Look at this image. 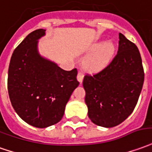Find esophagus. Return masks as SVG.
<instances>
[{
  "label": "esophagus",
  "instance_id": "esophagus-1",
  "mask_svg": "<svg viewBox=\"0 0 152 152\" xmlns=\"http://www.w3.org/2000/svg\"><path fill=\"white\" fill-rule=\"evenodd\" d=\"M84 79V73L82 72H78V74H77V80L79 81L80 83H82Z\"/></svg>",
  "mask_w": 152,
  "mask_h": 152
}]
</instances>
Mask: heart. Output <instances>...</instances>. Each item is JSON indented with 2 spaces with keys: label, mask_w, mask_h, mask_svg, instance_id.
<instances>
[{
  "label": "heart",
  "mask_w": 152,
  "mask_h": 152,
  "mask_svg": "<svg viewBox=\"0 0 152 152\" xmlns=\"http://www.w3.org/2000/svg\"><path fill=\"white\" fill-rule=\"evenodd\" d=\"M97 48V47H96ZM113 53V46L104 43L99 48L85 61V66L91 72H97L104 67Z\"/></svg>",
  "instance_id": "b5f03b06"
}]
</instances>
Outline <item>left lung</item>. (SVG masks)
<instances>
[{"label": "left lung", "mask_w": 152, "mask_h": 152, "mask_svg": "<svg viewBox=\"0 0 152 152\" xmlns=\"http://www.w3.org/2000/svg\"><path fill=\"white\" fill-rule=\"evenodd\" d=\"M118 53L98 73L83 80L88 116L94 124L113 128L135 109L142 89L144 70L135 43L119 33Z\"/></svg>", "instance_id": "8db88e82"}]
</instances>
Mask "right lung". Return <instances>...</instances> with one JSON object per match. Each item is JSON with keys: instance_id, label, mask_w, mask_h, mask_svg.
<instances>
[{"instance_id": "obj_1", "label": "right lung", "mask_w": 152, "mask_h": 152, "mask_svg": "<svg viewBox=\"0 0 152 152\" xmlns=\"http://www.w3.org/2000/svg\"><path fill=\"white\" fill-rule=\"evenodd\" d=\"M45 34L39 28L30 33L13 52L8 70L7 87L14 109L34 127L58 124L66 103L79 86L77 69L65 71L38 53V39Z\"/></svg>"}]
</instances>
